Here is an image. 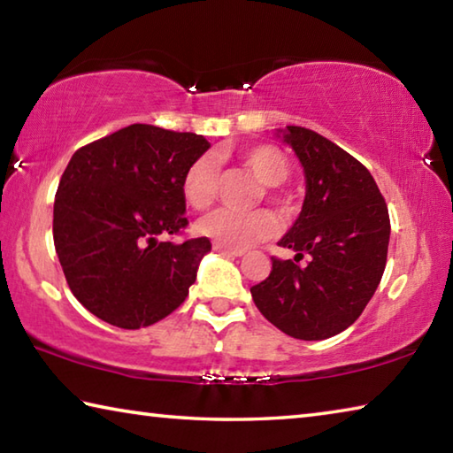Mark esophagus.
Returning <instances> with one entry per match:
<instances>
[{"instance_id": "1", "label": "esophagus", "mask_w": 453, "mask_h": 453, "mask_svg": "<svg viewBox=\"0 0 453 453\" xmlns=\"http://www.w3.org/2000/svg\"><path fill=\"white\" fill-rule=\"evenodd\" d=\"M216 251L221 256H234V257H240L245 254L243 250H232V248H226V245H216Z\"/></svg>"}]
</instances>
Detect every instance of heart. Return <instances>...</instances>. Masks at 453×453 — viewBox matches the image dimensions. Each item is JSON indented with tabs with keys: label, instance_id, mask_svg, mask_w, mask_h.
<instances>
[{
	"label": "heart",
	"instance_id": "obj_1",
	"mask_svg": "<svg viewBox=\"0 0 453 453\" xmlns=\"http://www.w3.org/2000/svg\"><path fill=\"white\" fill-rule=\"evenodd\" d=\"M243 165L256 178L270 186L273 199L286 202L275 186H280L289 175V159L281 150L273 145H250L240 151ZM183 199L194 210H205L218 196V164L211 156H199L191 162L181 175ZM280 224L273 213L265 210L237 211L232 208H221L199 221V232L219 245L232 250H245L264 240H270L278 234Z\"/></svg>",
	"mask_w": 453,
	"mask_h": 453
}]
</instances>
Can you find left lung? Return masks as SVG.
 <instances>
[{"mask_svg": "<svg viewBox=\"0 0 453 453\" xmlns=\"http://www.w3.org/2000/svg\"><path fill=\"white\" fill-rule=\"evenodd\" d=\"M305 173L300 218L281 237L294 259L272 257V272L251 288L267 321L296 340H326L362 316L386 270L389 213L364 164L308 127L288 126ZM303 255L311 262L299 265Z\"/></svg>", "mask_w": 453, "mask_h": 453, "instance_id": "left-lung-1", "label": "left lung"}]
</instances>
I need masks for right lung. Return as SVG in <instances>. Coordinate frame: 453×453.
<instances>
[{"label": "right lung", "mask_w": 453, "mask_h": 453, "mask_svg": "<svg viewBox=\"0 0 453 453\" xmlns=\"http://www.w3.org/2000/svg\"><path fill=\"white\" fill-rule=\"evenodd\" d=\"M203 135L134 124L73 153L53 203V243L67 286L107 324L140 329L186 302L208 237L186 229L181 175Z\"/></svg>", "instance_id": "obj_1"}]
</instances>
